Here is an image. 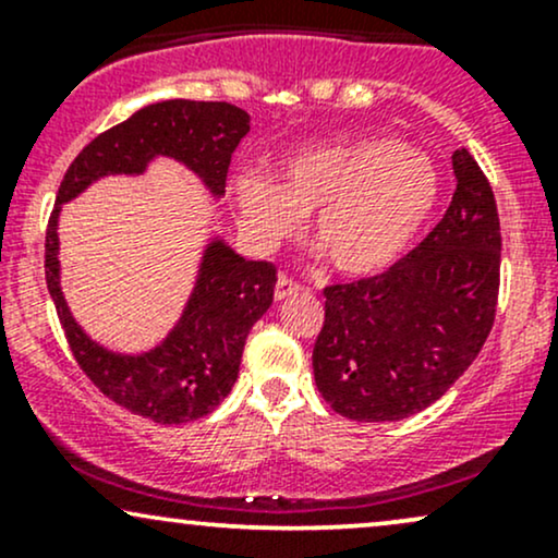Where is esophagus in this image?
Segmentation results:
<instances>
[{"label": "esophagus", "mask_w": 558, "mask_h": 558, "mask_svg": "<svg viewBox=\"0 0 558 558\" xmlns=\"http://www.w3.org/2000/svg\"><path fill=\"white\" fill-rule=\"evenodd\" d=\"M299 291H301V286L296 283V280L288 278V275H280L278 283H275V299L278 301L293 296V293H299Z\"/></svg>", "instance_id": "obj_1"}]
</instances>
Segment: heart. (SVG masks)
<instances>
[{
	"label": "heart",
	"mask_w": 558,
	"mask_h": 558,
	"mask_svg": "<svg viewBox=\"0 0 558 558\" xmlns=\"http://www.w3.org/2000/svg\"><path fill=\"white\" fill-rule=\"evenodd\" d=\"M440 196V172L425 151L393 138L317 144L288 157L278 183L262 172L235 178L246 226L262 241L296 233L315 213L312 243L338 272L375 275L417 239Z\"/></svg>",
	"instance_id": "obj_1"
}]
</instances>
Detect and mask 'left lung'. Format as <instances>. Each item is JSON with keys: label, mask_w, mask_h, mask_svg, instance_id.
Here are the masks:
<instances>
[{"label": "left lung", "mask_w": 558, "mask_h": 558, "mask_svg": "<svg viewBox=\"0 0 558 558\" xmlns=\"http://www.w3.org/2000/svg\"><path fill=\"white\" fill-rule=\"evenodd\" d=\"M446 215L380 275L323 291L312 367L323 399L356 422L422 412L477 360L501 286V222L493 189L466 149L453 151Z\"/></svg>", "instance_id": "8db88e82"}]
</instances>
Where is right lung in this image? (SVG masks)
Masks as SVG:
<instances>
[{"mask_svg": "<svg viewBox=\"0 0 558 558\" xmlns=\"http://www.w3.org/2000/svg\"><path fill=\"white\" fill-rule=\"evenodd\" d=\"M246 133L248 114L228 101H157L83 146L62 178L49 215L44 272L75 362L107 399L159 425L207 417L230 393L248 330L272 304L278 267L243 259L215 241L204 254L194 296L168 341L149 354L120 356L88 341L70 317L60 291L57 213L62 202L81 194L96 178L141 172L155 155L181 159L220 196L230 157Z\"/></svg>", "mask_w": 558, "mask_h": 558, "instance_id": "obj_1", "label": "right lung"}]
</instances>
